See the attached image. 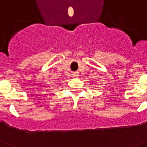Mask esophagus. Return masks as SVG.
I'll list each match as a JSON object with an SVG mask.
<instances>
[{
	"label": "esophagus",
	"mask_w": 147,
	"mask_h": 147,
	"mask_svg": "<svg viewBox=\"0 0 147 147\" xmlns=\"http://www.w3.org/2000/svg\"><path fill=\"white\" fill-rule=\"evenodd\" d=\"M79 76H80V75H79V73H78V72H74V73H73V76H74V77L78 78V77H79Z\"/></svg>",
	"instance_id": "34e87169"
}]
</instances>
